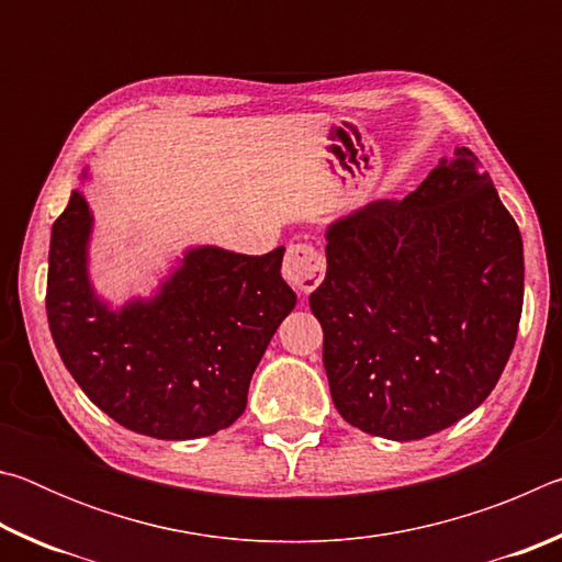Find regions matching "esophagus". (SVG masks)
<instances>
[{
  "label": "esophagus",
  "instance_id": "34e87169",
  "mask_svg": "<svg viewBox=\"0 0 562 562\" xmlns=\"http://www.w3.org/2000/svg\"><path fill=\"white\" fill-rule=\"evenodd\" d=\"M282 274L294 290L310 294L325 280V258L312 243H292L284 255Z\"/></svg>",
  "mask_w": 562,
  "mask_h": 562
}]
</instances>
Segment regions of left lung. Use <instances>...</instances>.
<instances>
[{"label":"left lung","mask_w":562,"mask_h":562,"mask_svg":"<svg viewBox=\"0 0 562 562\" xmlns=\"http://www.w3.org/2000/svg\"><path fill=\"white\" fill-rule=\"evenodd\" d=\"M325 252L310 307L345 422L414 441L486 402L516 345L522 240L473 150L341 217Z\"/></svg>","instance_id":"obj_1"}]
</instances>
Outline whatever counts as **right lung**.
Returning a JSON list of instances; mask_svg holds the SVG:
<instances>
[{
    "label": "right lung",
    "instance_id": "right-lung-1",
    "mask_svg": "<svg viewBox=\"0 0 562 562\" xmlns=\"http://www.w3.org/2000/svg\"><path fill=\"white\" fill-rule=\"evenodd\" d=\"M91 213L79 190L52 227L46 317L64 367L101 412L154 439H201L245 412L247 386L297 294L282 255L190 250L150 302L111 312L87 278Z\"/></svg>",
    "mask_w": 562,
    "mask_h": 562
}]
</instances>
